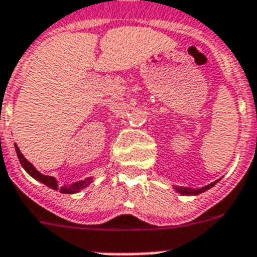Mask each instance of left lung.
Instances as JSON below:
<instances>
[{
  "label": "left lung",
  "mask_w": 257,
  "mask_h": 257,
  "mask_svg": "<svg viewBox=\"0 0 257 257\" xmlns=\"http://www.w3.org/2000/svg\"><path fill=\"white\" fill-rule=\"evenodd\" d=\"M216 182H218V181H216ZM216 182L210 183V185H207V186H204V187H202V189H198V190H193V189H190V187H179V186L176 187V190L178 191V193L183 194V195H197V194L203 193V191L208 190L210 187H212Z\"/></svg>",
  "instance_id": "1"
}]
</instances>
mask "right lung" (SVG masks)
Instances as JSON below:
<instances>
[{"label": "right lung", "mask_w": 257, "mask_h": 257, "mask_svg": "<svg viewBox=\"0 0 257 257\" xmlns=\"http://www.w3.org/2000/svg\"><path fill=\"white\" fill-rule=\"evenodd\" d=\"M16 152H17V156H18V160H20L21 165H22V168H24L25 170H26V172L29 173L31 177H33V178L41 181L42 183H45L46 186L51 187V189H54V190H58V182H56V179L54 178V177L43 176V174H41V173H39L38 170H37V169H35L34 166H33V165H31L30 162L27 161L26 158L24 157V154L21 153L20 149H18V147H17V145H16ZM91 182H92V181H91V178H87V179H84V181H79V182L72 183L71 186L60 187L59 191L63 194L78 193L79 190L84 189V187L88 186Z\"/></svg>", "instance_id": "add662e5"}]
</instances>
